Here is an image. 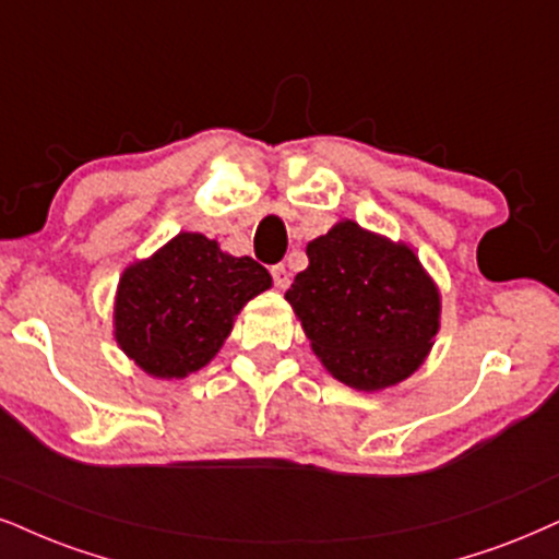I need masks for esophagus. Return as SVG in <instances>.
Returning a JSON list of instances; mask_svg holds the SVG:
<instances>
[{"label": "esophagus", "instance_id": "1", "mask_svg": "<svg viewBox=\"0 0 559 559\" xmlns=\"http://www.w3.org/2000/svg\"><path fill=\"white\" fill-rule=\"evenodd\" d=\"M272 280H274V287H277V290H285V287L290 285V272H287V266L285 264L272 266Z\"/></svg>", "mask_w": 559, "mask_h": 559}]
</instances>
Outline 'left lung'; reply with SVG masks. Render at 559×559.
Listing matches in <instances>:
<instances>
[{
    "instance_id": "left-lung-1",
    "label": "left lung",
    "mask_w": 559,
    "mask_h": 559,
    "mask_svg": "<svg viewBox=\"0 0 559 559\" xmlns=\"http://www.w3.org/2000/svg\"><path fill=\"white\" fill-rule=\"evenodd\" d=\"M306 253L285 300L323 368L357 391L415 373L440 329V293L415 251L344 219Z\"/></svg>"
}]
</instances>
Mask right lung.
I'll return each instance as SVG.
<instances>
[{"label": "right lung", "instance_id": "add662e5", "mask_svg": "<svg viewBox=\"0 0 559 559\" xmlns=\"http://www.w3.org/2000/svg\"><path fill=\"white\" fill-rule=\"evenodd\" d=\"M272 287L251 257H230L202 233H178L123 269L116 290L119 347L153 378H186L223 347L248 300Z\"/></svg>", "mask_w": 559, "mask_h": 559}]
</instances>
